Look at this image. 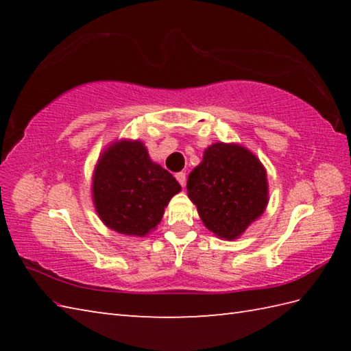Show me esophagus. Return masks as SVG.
I'll return each instance as SVG.
<instances>
[{
	"mask_svg": "<svg viewBox=\"0 0 351 351\" xmlns=\"http://www.w3.org/2000/svg\"><path fill=\"white\" fill-rule=\"evenodd\" d=\"M176 180H178V182H180L182 187L185 185V182H187V175L184 173V171H180V173H176Z\"/></svg>",
	"mask_w": 351,
	"mask_h": 351,
	"instance_id": "obj_1",
	"label": "esophagus"
}]
</instances>
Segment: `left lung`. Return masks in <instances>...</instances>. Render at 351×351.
<instances>
[{
	"instance_id": "obj_1",
	"label": "left lung",
	"mask_w": 351,
	"mask_h": 351,
	"mask_svg": "<svg viewBox=\"0 0 351 351\" xmlns=\"http://www.w3.org/2000/svg\"><path fill=\"white\" fill-rule=\"evenodd\" d=\"M191 202L204 225L225 240H235L267 206V173L245 147L215 143L187 181Z\"/></svg>"
}]
</instances>
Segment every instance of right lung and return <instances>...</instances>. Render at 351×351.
<instances>
[{
  "instance_id": "obj_1",
  "label": "right lung",
  "mask_w": 351,
  "mask_h": 351,
  "mask_svg": "<svg viewBox=\"0 0 351 351\" xmlns=\"http://www.w3.org/2000/svg\"><path fill=\"white\" fill-rule=\"evenodd\" d=\"M181 191L171 173L149 158L140 141H119L102 154L93 175V200L101 220L119 234L143 237L162 219L164 206Z\"/></svg>"
}]
</instances>
